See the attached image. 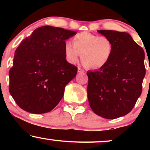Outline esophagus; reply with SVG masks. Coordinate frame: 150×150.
Returning <instances> with one entry per match:
<instances>
[{
    "label": "esophagus",
    "instance_id": "esophagus-1",
    "mask_svg": "<svg viewBox=\"0 0 150 150\" xmlns=\"http://www.w3.org/2000/svg\"><path fill=\"white\" fill-rule=\"evenodd\" d=\"M77 72H78V73H85V70H84L83 69H82L81 68H79V67H78V68H77Z\"/></svg>",
    "mask_w": 150,
    "mask_h": 150
}]
</instances>
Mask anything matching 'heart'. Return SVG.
Instances as JSON below:
<instances>
[{
  "label": "heart",
  "instance_id": "obj_1",
  "mask_svg": "<svg viewBox=\"0 0 150 150\" xmlns=\"http://www.w3.org/2000/svg\"><path fill=\"white\" fill-rule=\"evenodd\" d=\"M72 44L64 45L65 58L70 63H75L81 56L82 63L90 69H100L111 59L113 51L111 39L106 36H99L90 32L77 34Z\"/></svg>",
  "mask_w": 150,
  "mask_h": 150
}]
</instances>
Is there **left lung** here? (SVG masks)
I'll return each mask as SVG.
<instances>
[{"mask_svg":"<svg viewBox=\"0 0 150 150\" xmlns=\"http://www.w3.org/2000/svg\"><path fill=\"white\" fill-rule=\"evenodd\" d=\"M97 32L111 39L113 51L104 67L87 71V97L96 114L114 119L130 112L142 93L146 72L144 52L128 33Z\"/></svg>","mask_w":150,"mask_h":150,"instance_id":"left-lung-1","label":"left lung"}]
</instances>
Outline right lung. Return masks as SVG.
I'll return each mask as SVG.
<instances>
[{
	"label": "right lung",
	"mask_w": 150,
	"mask_h": 150,
	"mask_svg": "<svg viewBox=\"0 0 150 150\" xmlns=\"http://www.w3.org/2000/svg\"><path fill=\"white\" fill-rule=\"evenodd\" d=\"M76 32L51 26L36 29L15 51L9 92L22 109L32 113L53 110L77 68L66 61L65 40Z\"/></svg>",
	"instance_id": "add662e5"
}]
</instances>
